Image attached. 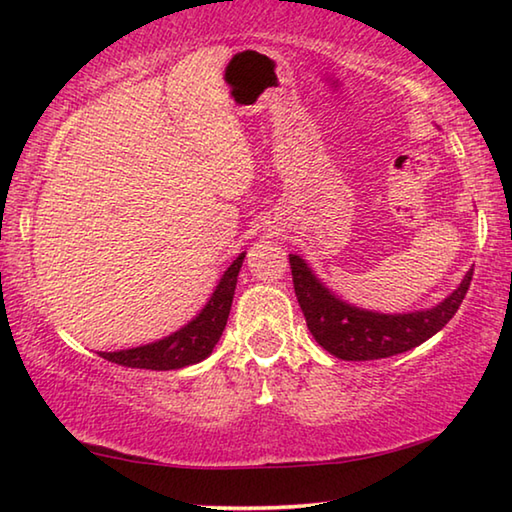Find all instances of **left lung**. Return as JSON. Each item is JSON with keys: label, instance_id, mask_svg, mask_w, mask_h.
Returning a JSON list of instances; mask_svg holds the SVG:
<instances>
[{"label": "left lung", "instance_id": "left-lung-1", "mask_svg": "<svg viewBox=\"0 0 512 512\" xmlns=\"http://www.w3.org/2000/svg\"><path fill=\"white\" fill-rule=\"evenodd\" d=\"M289 264L309 332L320 348L343 361L386 359L431 339L461 307L474 271L470 268L458 289L436 307L411 314H377L336 298L298 255H289Z\"/></svg>", "mask_w": 512, "mask_h": 512}]
</instances>
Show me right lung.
Segmentation results:
<instances>
[{"label": "right lung", "mask_w": 512, "mask_h": 512, "mask_svg": "<svg viewBox=\"0 0 512 512\" xmlns=\"http://www.w3.org/2000/svg\"><path fill=\"white\" fill-rule=\"evenodd\" d=\"M244 257L246 253H241L228 266V271L223 273L219 284H216L201 314L189 320L185 327H180L178 332L164 336V339L155 343L140 345V348L99 352V357L119 363V366L146 370H178L210 357L214 345L221 339L225 323H228L232 298H235L237 275L241 271V264H244Z\"/></svg>", "instance_id": "1"}]
</instances>
